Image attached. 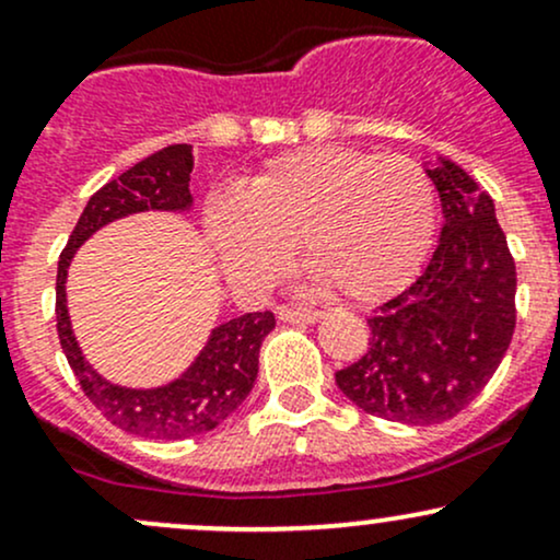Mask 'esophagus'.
<instances>
[{"mask_svg":"<svg viewBox=\"0 0 560 560\" xmlns=\"http://www.w3.org/2000/svg\"><path fill=\"white\" fill-rule=\"evenodd\" d=\"M324 313L320 311H307V307H279V318L284 324H316Z\"/></svg>","mask_w":560,"mask_h":560,"instance_id":"1","label":"esophagus"}]
</instances>
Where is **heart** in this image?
I'll use <instances>...</instances> for the list:
<instances>
[{
  "label": "heart",
  "instance_id": "b5f03b06",
  "mask_svg": "<svg viewBox=\"0 0 560 560\" xmlns=\"http://www.w3.org/2000/svg\"><path fill=\"white\" fill-rule=\"evenodd\" d=\"M202 223L234 284H271L298 240L311 281L369 302L419 271L434 234V186L405 155L320 144L210 197Z\"/></svg>",
  "mask_w": 560,
  "mask_h": 560
}]
</instances>
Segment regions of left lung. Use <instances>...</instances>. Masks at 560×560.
Returning <instances> with one entry per match:
<instances>
[{"label": "left lung", "instance_id": "left-lung-1", "mask_svg": "<svg viewBox=\"0 0 560 560\" xmlns=\"http://www.w3.org/2000/svg\"><path fill=\"white\" fill-rule=\"evenodd\" d=\"M423 171L440 191V244L419 279L369 318V350L337 371L365 413L429 427L485 389L516 326V262L494 202L453 160Z\"/></svg>", "mask_w": 560, "mask_h": 560}]
</instances>
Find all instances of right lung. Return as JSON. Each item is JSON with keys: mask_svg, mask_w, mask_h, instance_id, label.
<instances>
[{"mask_svg": "<svg viewBox=\"0 0 560 560\" xmlns=\"http://www.w3.org/2000/svg\"><path fill=\"white\" fill-rule=\"evenodd\" d=\"M195 168L189 144H171L120 173L89 197L73 234L57 262V337L81 389L107 421L147 440H186L226 421L244 402L258 378L260 345L273 331L271 311L244 313L215 326L199 355L182 376L160 387H124L105 378L81 352L70 326L66 284L75 249L107 223L147 210L189 213V173Z\"/></svg>", "mask_w": 560, "mask_h": 560, "instance_id": "1", "label": "right lung"}]
</instances>
